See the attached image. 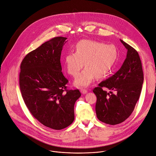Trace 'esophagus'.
<instances>
[{
  "label": "esophagus",
  "instance_id": "esophagus-1",
  "mask_svg": "<svg viewBox=\"0 0 156 156\" xmlns=\"http://www.w3.org/2000/svg\"><path fill=\"white\" fill-rule=\"evenodd\" d=\"M80 92H81V93H82V94H85L87 92V90H85V89H80Z\"/></svg>",
  "mask_w": 156,
  "mask_h": 156
}]
</instances>
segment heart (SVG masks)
I'll return each instance as SVG.
<instances>
[{"instance_id": "obj_1", "label": "heart", "mask_w": 156, "mask_h": 156, "mask_svg": "<svg viewBox=\"0 0 156 156\" xmlns=\"http://www.w3.org/2000/svg\"><path fill=\"white\" fill-rule=\"evenodd\" d=\"M117 49L113 44L90 40L78 41L74 46V53H69L64 57V66L67 72L73 77L79 74L84 65L86 66L76 79L77 86L89 85L95 76H105L114 64Z\"/></svg>"}]
</instances>
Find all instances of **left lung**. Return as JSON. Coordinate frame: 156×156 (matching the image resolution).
Returning a JSON list of instances; mask_svg holds the SVG:
<instances>
[{"label": "left lung", "instance_id": "1", "mask_svg": "<svg viewBox=\"0 0 156 156\" xmlns=\"http://www.w3.org/2000/svg\"><path fill=\"white\" fill-rule=\"evenodd\" d=\"M128 50L126 58L119 70L94 88L97 96L95 112L98 119L106 124L115 125L123 122L133 112L140 98L144 75L137 51L120 40ZM105 87L116 91L114 94L103 91Z\"/></svg>", "mask_w": 156, "mask_h": 156}]
</instances>
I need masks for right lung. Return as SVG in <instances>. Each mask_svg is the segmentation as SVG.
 <instances>
[{
	"label": "right lung",
	"instance_id": "add662e5",
	"mask_svg": "<svg viewBox=\"0 0 156 156\" xmlns=\"http://www.w3.org/2000/svg\"><path fill=\"white\" fill-rule=\"evenodd\" d=\"M67 38L58 37L27 54L20 65L19 84L26 106L40 123L60 130L74 119V104L81 96L68 90L60 62Z\"/></svg>",
	"mask_w": 156,
	"mask_h": 156
}]
</instances>
